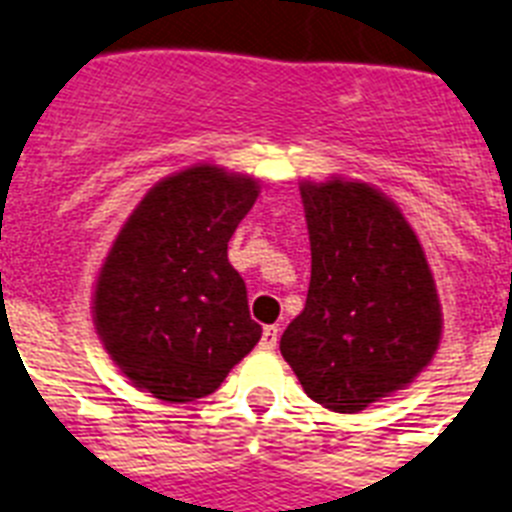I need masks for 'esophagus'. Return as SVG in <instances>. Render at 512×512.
Listing matches in <instances>:
<instances>
[{"mask_svg":"<svg viewBox=\"0 0 512 512\" xmlns=\"http://www.w3.org/2000/svg\"><path fill=\"white\" fill-rule=\"evenodd\" d=\"M276 344H278V326H265L260 347H263V350H276Z\"/></svg>","mask_w":512,"mask_h":512,"instance_id":"1","label":"esophagus"}]
</instances>
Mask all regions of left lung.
<instances>
[{"instance_id":"obj_1","label":"left lung","mask_w":512,"mask_h":512,"mask_svg":"<svg viewBox=\"0 0 512 512\" xmlns=\"http://www.w3.org/2000/svg\"><path fill=\"white\" fill-rule=\"evenodd\" d=\"M310 234L305 310L281 355L310 400L360 413L405 389L442 339V307L418 236L392 199L360 181L299 186Z\"/></svg>"}]
</instances>
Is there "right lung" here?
Masks as SVG:
<instances>
[{
    "label": "right lung",
    "instance_id": "obj_1",
    "mask_svg": "<svg viewBox=\"0 0 512 512\" xmlns=\"http://www.w3.org/2000/svg\"><path fill=\"white\" fill-rule=\"evenodd\" d=\"M257 189L255 178L191 165L144 194L107 252L94 289L97 334L131 384L157 400L213 394L263 336L228 263Z\"/></svg>",
    "mask_w": 512,
    "mask_h": 512
}]
</instances>
